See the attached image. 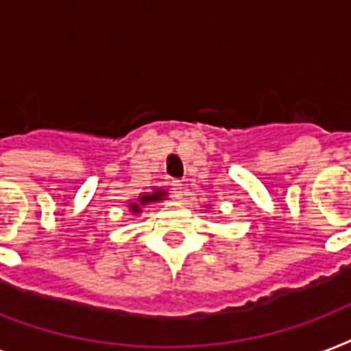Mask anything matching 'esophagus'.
<instances>
[{
	"instance_id": "34e87169",
	"label": "esophagus",
	"mask_w": 351,
	"mask_h": 351,
	"mask_svg": "<svg viewBox=\"0 0 351 351\" xmlns=\"http://www.w3.org/2000/svg\"><path fill=\"white\" fill-rule=\"evenodd\" d=\"M171 189H173V195H175V198H182L184 197V193H186V184L182 180H173V184H171Z\"/></svg>"
}]
</instances>
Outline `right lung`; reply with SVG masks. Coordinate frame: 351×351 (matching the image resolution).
<instances>
[{"label":"right lung","mask_w":351,"mask_h":351,"mask_svg":"<svg viewBox=\"0 0 351 351\" xmlns=\"http://www.w3.org/2000/svg\"><path fill=\"white\" fill-rule=\"evenodd\" d=\"M165 195H167V193L160 191V189H156V191H153V193H143L142 197L136 198V202L129 204V209H131V213H142L143 206H147V204H151V202H160V200H165L164 198Z\"/></svg>","instance_id":"right-lung-1"}]
</instances>
